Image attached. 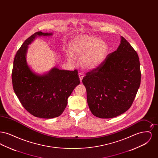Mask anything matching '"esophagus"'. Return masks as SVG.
Listing matches in <instances>:
<instances>
[{"instance_id": "1", "label": "esophagus", "mask_w": 158, "mask_h": 158, "mask_svg": "<svg viewBox=\"0 0 158 158\" xmlns=\"http://www.w3.org/2000/svg\"><path fill=\"white\" fill-rule=\"evenodd\" d=\"M83 74L82 73H79V79H80V81H82L83 77Z\"/></svg>"}]
</instances>
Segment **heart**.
Masks as SVG:
<instances>
[{"label": "heart", "instance_id": "1", "mask_svg": "<svg viewBox=\"0 0 158 158\" xmlns=\"http://www.w3.org/2000/svg\"><path fill=\"white\" fill-rule=\"evenodd\" d=\"M68 60L72 62L75 57L80 58L85 69L92 70L98 68L104 61L108 53V47L102 40L89 35H82L72 40L69 47Z\"/></svg>", "mask_w": 158, "mask_h": 158}]
</instances>
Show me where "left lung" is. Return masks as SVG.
<instances>
[{
  "mask_svg": "<svg viewBox=\"0 0 158 158\" xmlns=\"http://www.w3.org/2000/svg\"><path fill=\"white\" fill-rule=\"evenodd\" d=\"M140 81L138 54L121 37L117 50L83 78L91 113L101 118H111L125 113L134 101Z\"/></svg>",
  "mask_w": 158,
  "mask_h": 158,
  "instance_id": "8db88e82",
  "label": "left lung"
}]
</instances>
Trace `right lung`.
Listing matches in <instances>:
<instances>
[{
    "mask_svg": "<svg viewBox=\"0 0 158 158\" xmlns=\"http://www.w3.org/2000/svg\"><path fill=\"white\" fill-rule=\"evenodd\" d=\"M52 35L38 31L28 38L15 55L12 72L13 88L20 102L28 113L42 118L60 115L68 104V97L80 83L77 70L54 68L41 75L28 66L26 60L28 45L37 36Z\"/></svg>",
    "mask_w": 158,
    "mask_h": 158,
    "instance_id": "add662e5",
    "label": "right lung"
}]
</instances>
